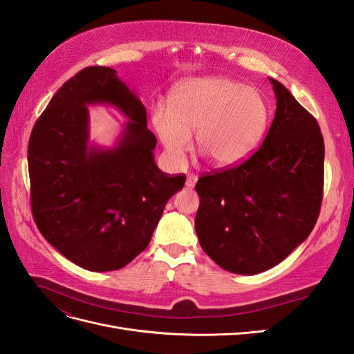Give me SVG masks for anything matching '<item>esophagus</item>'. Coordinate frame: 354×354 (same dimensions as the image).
Returning a JSON list of instances; mask_svg holds the SVG:
<instances>
[{"mask_svg": "<svg viewBox=\"0 0 354 354\" xmlns=\"http://www.w3.org/2000/svg\"><path fill=\"white\" fill-rule=\"evenodd\" d=\"M196 181H198V177L196 176H187V178H186V187L187 189H192V187H195V185H196Z\"/></svg>", "mask_w": 354, "mask_h": 354, "instance_id": "obj_1", "label": "esophagus"}]
</instances>
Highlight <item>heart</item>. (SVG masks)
I'll return each instance as SVG.
<instances>
[{
  "label": "heart",
  "mask_w": 354,
  "mask_h": 354,
  "mask_svg": "<svg viewBox=\"0 0 354 354\" xmlns=\"http://www.w3.org/2000/svg\"><path fill=\"white\" fill-rule=\"evenodd\" d=\"M267 103L261 93L221 77L180 82L169 97V109L152 112V125L167 155L183 162L196 134L198 151L211 162L227 168L241 164L264 134Z\"/></svg>",
  "instance_id": "1"
}]
</instances>
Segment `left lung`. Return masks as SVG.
Listing matches in <instances>:
<instances>
[{"instance_id": "1", "label": "left lung", "mask_w": 354, "mask_h": 354, "mask_svg": "<svg viewBox=\"0 0 354 354\" xmlns=\"http://www.w3.org/2000/svg\"><path fill=\"white\" fill-rule=\"evenodd\" d=\"M276 112L263 145L238 167L202 176L195 229L221 269H272L313 230L324 195L325 145L317 121L270 78Z\"/></svg>"}]
</instances>
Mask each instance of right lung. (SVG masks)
<instances>
[{"instance_id":"add662e5","label":"right lung","mask_w":354,"mask_h":354,"mask_svg":"<svg viewBox=\"0 0 354 354\" xmlns=\"http://www.w3.org/2000/svg\"><path fill=\"white\" fill-rule=\"evenodd\" d=\"M93 104H111L129 118L112 148L89 143ZM155 146L146 108L115 69L90 66L63 84L28 146L32 216L46 241L91 272L122 269L145 251L186 181L158 168Z\"/></svg>"}]
</instances>
